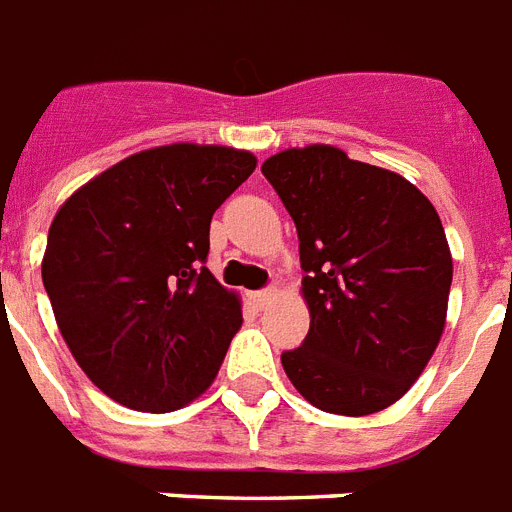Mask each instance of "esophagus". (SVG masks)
Segmentation results:
<instances>
[{
	"mask_svg": "<svg viewBox=\"0 0 512 512\" xmlns=\"http://www.w3.org/2000/svg\"><path fill=\"white\" fill-rule=\"evenodd\" d=\"M273 297H276V289H273V286H270V289H260V292L249 294V299H252V305L255 307H265Z\"/></svg>",
	"mask_w": 512,
	"mask_h": 512,
	"instance_id": "1",
	"label": "esophagus"
}]
</instances>
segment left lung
I'll use <instances>...</instances> for the list:
<instances>
[{
	"label": "left lung",
	"instance_id": "left-lung-1",
	"mask_svg": "<svg viewBox=\"0 0 512 512\" xmlns=\"http://www.w3.org/2000/svg\"><path fill=\"white\" fill-rule=\"evenodd\" d=\"M299 236L310 331L281 355L310 405L371 415L413 386L442 339L452 255L410 181L310 144L263 162Z\"/></svg>",
	"mask_w": 512,
	"mask_h": 512
}]
</instances>
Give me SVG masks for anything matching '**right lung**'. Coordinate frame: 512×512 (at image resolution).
Returning a JSON list of instances; mask_svg holds the SVG:
<instances>
[{
  "label": "right lung",
  "instance_id": "1",
  "mask_svg": "<svg viewBox=\"0 0 512 512\" xmlns=\"http://www.w3.org/2000/svg\"><path fill=\"white\" fill-rule=\"evenodd\" d=\"M252 152L168 144L107 168L57 210L41 263L60 334L107 397L170 413L213 384L242 302L205 268L213 213Z\"/></svg>",
  "mask_w": 512,
  "mask_h": 512
}]
</instances>
